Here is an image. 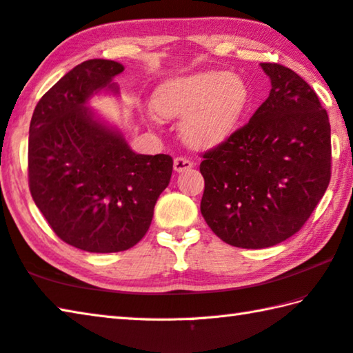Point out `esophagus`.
Masks as SVG:
<instances>
[{
	"label": "esophagus",
	"mask_w": 353,
	"mask_h": 353,
	"mask_svg": "<svg viewBox=\"0 0 353 353\" xmlns=\"http://www.w3.org/2000/svg\"><path fill=\"white\" fill-rule=\"evenodd\" d=\"M190 168H193V162H190L187 157H176L174 159V171L183 172Z\"/></svg>",
	"instance_id": "1"
}]
</instances>
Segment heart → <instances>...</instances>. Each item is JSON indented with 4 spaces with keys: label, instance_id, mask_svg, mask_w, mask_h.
<instances>
[{
    "label": "heart",
    "instance_id": "heart-1",
    "mask_svg": "<svg viewBox=\"0 0 353 353\" xmlns=\"http://www.w3.org/2000/svg\"><path fill=\"white\" fill-rule=\"evenodd\" d=\"M249 103L243 77L208 70L176 76L155 88L154 110L163 118H182L181 134L190 146L216 148L238 128Z\"/></svg>",
    "mask_w": 353,
    "mask_h": 353
}]
</instances>
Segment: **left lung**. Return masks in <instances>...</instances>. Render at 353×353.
<instances>
[{
	"label": "left lung",
	"mask_w": 353,
	"mask_h": 353,
	"mask_svg": "<svg viewBox=\"0 0 353 353\" xmlns=\"http://www.w3.org/2000/svg\"><path fill=\"white\" fill-rule=\"evenodd\" d=\"M270 97L223 145L204 154L201 213L235 248L263 249L299 232L330 182V123L294 71L260 63Z\"/></svg>",
	"instance_id": "1"
}]
</instances>
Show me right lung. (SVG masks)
I'll use <instances>...</instances> for the list:
<instances>
[{
  "label": "right lung",
  "mask_w": 353,
  "mask_h": 353,
  "mask_svg": "<svg viewBox=\"0 0 353 353\" xmlns=\"http://www.w3.org/2000/svg\"><path fill=\"white\" fill-rule=\"evenodd\" d=\"M124 67L92 59L48 90L29 126V190L51 229L65 243L94 254L135 246L151 225L154 205L168 187L172 159L130 149L121 130L87 104L115 94Z\"/></svg>",
  "instance_id": "add662e5"
}]
</instances>
